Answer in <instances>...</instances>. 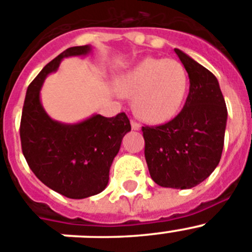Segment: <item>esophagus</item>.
I'll use <instances>...</instances> for the list:
<instances>
[{
	"label": "esophagus",
	"mask_w": 252,
	"mask_h": 252,
	"mask_svg": "<svg viewBox=\"0 0 252 252\" xmlns=\"http://www.w3.org/2000/svg\"><path fill=\"white\" fill-rule=\"evenodd\" d=\"M140 128H142V126H140V124L138 123V122L131 121V129H133V130H139Z\"/></svg>",
	"instance_id": "esophagus-1"
}]
</instances>
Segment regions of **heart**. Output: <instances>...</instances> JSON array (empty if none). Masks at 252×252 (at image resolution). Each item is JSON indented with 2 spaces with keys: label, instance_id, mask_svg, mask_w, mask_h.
<instances>
[{
  "label": "heart",
  "instance_id": "heart-1",
  "mask_svg": "<svg viewBox=\"0 0 252 252\" xmlns=\"http://www.w3.org/2000/svg\"><path fill=\"white\" fill-rule=\"evenodd\" d=\"M117 86L124 95H134V109L144 121L164 123L182 109L189 77L179 61L147 57L123 73Z\"/></svg>",
  "mask_w": 252,
  "mask_h": 252
}]
</instances>
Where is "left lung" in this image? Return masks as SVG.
<instances>
[{
  "instance_id": "8db88e82",
  "label": "left lung",
  "mask_w": 252,
  "mask_h": 252,
  "mask_svg": "<svg viewBox=\"0 0 252 252\" xmlns=\"http://www.w3.org/2000/svg\"><path fill=\"white\" fill-rule=\"evenodd\" d=\"M189 76L182 112L168 123L143 126L150 176L164 188L190 189L210 176L221 159L227 109L213 73L174 49Z\"/></svg>"
}]
</instances>
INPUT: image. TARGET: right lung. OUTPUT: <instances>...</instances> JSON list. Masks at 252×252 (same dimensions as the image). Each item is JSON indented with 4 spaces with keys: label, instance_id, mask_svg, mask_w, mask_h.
<instances>
[{
    "label": "right lung",
    "instance_id": "1",
    "mask_svg": "<svg viewBox=\"0 0 252 252\" xmlns=\"http://www.w3.org/2000/svg\"><path fill=\"white\" fill-rule=\"evenodd\" d=\"M91 51V46L70 47L44 65L28 86L21 118V145L28 166L49 189L69 199H84L105 189L113 159L131 129L126 113L112 118L94 114L81 123L63 124L49 118L42 107L44 78L57 70L63 58Z\"/></svg>",
    "mask_w": 252,
    "mask_h": 252
}]
</instances>
